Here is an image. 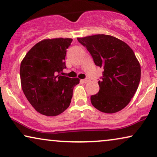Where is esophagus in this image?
I'll list each match as a JSON object with an SVG mask.
<instances>
[{
	"instance_id": "34e87169",
	"label": "esophagus",
	"mask_w": 157,
	"mask_h": 157,
	"mask_svg": "<svg viewBox=\"0 0 157 157\" xmlns=\"http://www.w3.org/2000/svg\"><path fill=\"white\" fill-rule=\"evenodd\" d=\"M81 81H82L83 83H88V82H89V81H90V78H86L85 79H83V80H81Z\"/></svg>"
}]
</instances>
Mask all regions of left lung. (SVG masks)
Returning <instances> with one entry per match:
<instances>
[{
  "label": "left lung",
  "instance_id": "1",
  "mask_svg": "<svg viewBox=\"0 0 157 157\" xmlns=\"http://www.w3.org/2000/svg\"><path fill=\"white\" fill-rule=\"evenodd\" d=\"M94 63L104 68L99 91L91 96L93 106L104 113L121 111L130 102L138 89L141 66L134 51L113 36L98 34L78 38Z\"/></svg>",
  "mask_w": 157,
  "mask_h": 157
}]
</instances>
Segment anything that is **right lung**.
<instances>
[{"mask_svg": "<svg viewBox=\"0 0 157 157\" xmlns=\"http://www.w3.org/2000/svg\"><path fill=\"white\" fill-rule=\"evenodd\" d=\"M71 38L44 39L32 47L21 61V87L25 97L38 113L55 117L69 106L73 90L79 78L60 73L66 68V49Z\"/></svg>", "mask_w": 157, "mask_h": 157, "instance_id": "obj_1", "label": "right lung"}]
</instances>
